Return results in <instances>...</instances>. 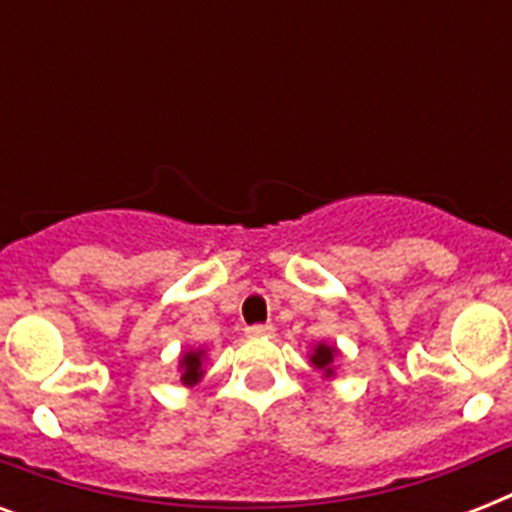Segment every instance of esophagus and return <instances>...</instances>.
<instances>
[{
  "label": "esophagus",
  "instance_id": "1",
  "mask_svg": "<svg viewBox=\"0 0 512 512\" xmlns=\"http://www.w3.org/2000/svg\"><path fill=\"white\" fill-rule=\"evenodd\" d=\"M247 337H273L271 324H252L247 327Z\"/></svg>",
  "mask_w": 512,
  "mask_h": 512
}]
</instances>
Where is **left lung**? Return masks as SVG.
Wrapping results in <instances>:
<instances>
[{
    "mask_svg": "<svg viewBox=\"0 0 512 512\" xmlns=\"http://www.w3.org/2000/svg\"><path fill=\"white\" fill-rule=\"evenodd\" d=\"M337 356V350L335 348H329V345H316V350H313V356H311V364L316 366V369H324V374H332V361H335Z\"/></svg>",
    "mask_w": 512,
    "mask_h": 512,
    "instance_id": "8db88e82",
    "label": "left lung"
}]
</instances>
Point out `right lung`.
<instances>
[{
  "label": "right lung",
  "instance_id": "right-lung-1",
  "mask_svg": "<svg viewBox=\"0 0 512 512\" xmlns=\"http://www.w3.org/2000/svg\"><path fill=\"white\" fill-rule=\"evenodd\" d=\"M201 358H204V350H188L183 358H180V369H183V385H196L201 380Z\"/></svg>",
  "mask_w": 512,
  "mask_h": 512
}]
</instances>
